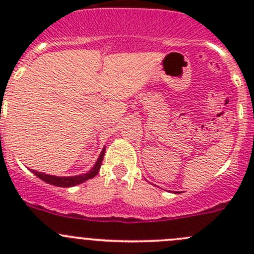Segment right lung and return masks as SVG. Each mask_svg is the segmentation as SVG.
I'll list each match as a JSON object with an SVG mask.
<instances>
[{
  "label": "right lung",
  "mask_w": 254,
  "mask_h": 254,
  "mask_svg": "<svg viewBox=\"0 0 254 254\" xmlns=\"http://www.w3.org/2000/svg\"><path fill=\"white\" fill-rule=\"evenodd\" d=\"M105 150H106V148L102 149L101 154H100V157H99V159H97L95 165L93 166V169H90V171L86 172V174H84V175H79V176L58 177V176H52V175H46V174H43V172L35 171V170H31V171L38 178H41L42 181H44V182L49 183V185H52V186L63 187V188H66V187H73V186L80 185V183L85 182V181L90 180V178L95 177L96 175L99 174V170H100V168H101L102 159H104V155H105Z\"/></svg>",
  "instance_id": "add662e5"
}]
</instances>
